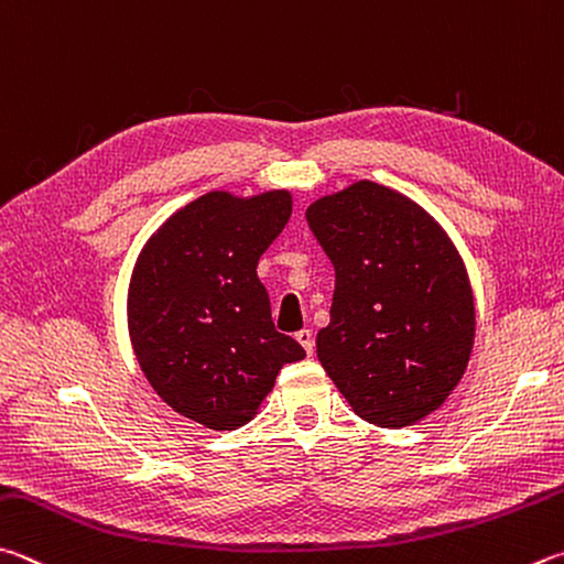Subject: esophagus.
Here are the masks:
<instances>
[{
  "label": "esophagus",
  "mask_w": 564,
  "mask_h": 564,
  "mask_svg": "<svg viewBox=\"0 0 564 564\" xmlns=\"http://www.w3.org/2000/svg\"><path fill=\"white\" fill-rule=\"evenodd\" d=\"M295 340H299L303 345V350L313 355V347H315V340H313V330H308V327H303V330L295 333Z\"/></svg>",
  "instance_id": "34e87169"
}]
</instances>
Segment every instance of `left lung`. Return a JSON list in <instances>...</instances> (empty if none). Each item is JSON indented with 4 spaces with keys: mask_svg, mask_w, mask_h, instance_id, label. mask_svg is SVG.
Returning <instances> with one entry per match:
<instances>
[{
    "mask_svg": "<svg viewBox=\"0 0 564 564\" xmlns=\"http://www.w3.org/2000/svg\"><path fill=\"white\" fill-rule=\"evenodd\" d=\"M335 269L317 360L365 422L399 429L452 394L474 347V295L442 227L362 180L305 212Z\"/></svg>",
    "mask_w": 564,
    "mask_h": 564,
    "instance_id": "obj_1",
    "label": "left lung"
}]
</instances>
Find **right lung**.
<instances>
[{
  "label": "right lung",
  "mask_w": 564,
  "mask_h": 564,
  "mask_svg": "<svg viewBox=\"0 0 564 564\" xmlns=\"http://www.w3.org/2000/svg\"><path fill=\"white\" fill-rule=\"evenodd\" d=\"M291 217V194L237 199L209 192L162 224L135 263L130 340L155 392L217 432L249 422L285 362L303 360L275 330L256 275L261 253Z\"/></svg>",
  "instance_id": "add662e5"
}]
</instances>
